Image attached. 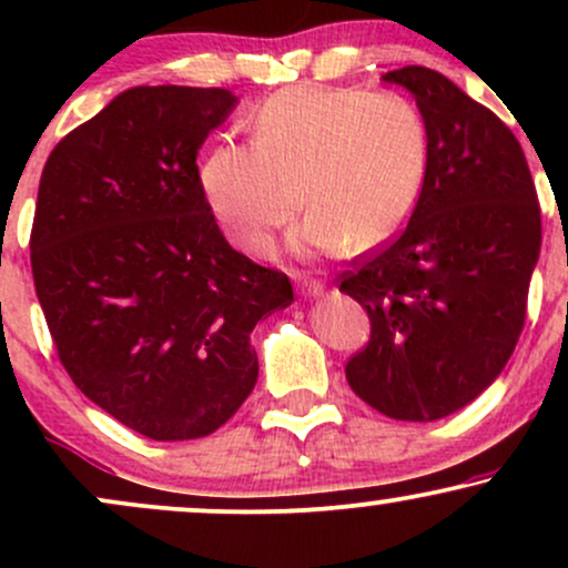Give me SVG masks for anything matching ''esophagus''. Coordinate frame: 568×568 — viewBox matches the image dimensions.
Returning <instances> with one entry per match:
<instances>
[{"label":"esophagus","mask_w":568,"mask_h":568,"mask_svg":"<svg viewBox=\"0 0 568 568\" xmlns=\"http://www.w3.org/2000/svg\"><path fill=\"white\" fill-rule=\"evenodd\" d=\"M296 288H298V293H302V296H306V298H317V296H323L325 285L321 283V280H312V277H298Z\"/></svg>","instance_id":"34e87169"}]
</instances>
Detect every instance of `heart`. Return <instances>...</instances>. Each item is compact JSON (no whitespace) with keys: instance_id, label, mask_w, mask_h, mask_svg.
Segmentation results:
<instances>
[{"instance_id":"heart-1","label":"heart","mask_w":568,"mask_h":568,"mask_svg":"<svg viewBox=\"0 0 568 568\" xmlns=\"http://www.w3.org/2000/svg\"><path fill=\"white\" fill-rule=\"evenodd\" d=\"M251 133L253 146L221 143L200 168L213 216L243 251H266L302 202L293 251H379L425 189L429 135L406 95L291 88L253 114Z\"/></svg>"}]
</instances>
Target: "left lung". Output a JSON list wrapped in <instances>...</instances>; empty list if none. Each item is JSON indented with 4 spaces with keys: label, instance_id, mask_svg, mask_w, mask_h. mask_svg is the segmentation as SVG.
<instances>
[{
    "label": "left lung",
    "instance_id": "left-lung-1",
    "mask_svg": "<svg viewBox=\"0 0 568 568\" xmlns=\"http://www.w3.org/2000/svg\"><path fill=\"white\" fill-rule=\"evenodd\" d=\"M382 80L414 95L429 168L406 230L342 275L338 291L371 321L347 382L389 419L435 422L473 403L510 361L542 219L524 149L497 114L433 69Z\"/></svg>",
    "mask_w": 568,
    "mask_h": 568
}]
</instances>
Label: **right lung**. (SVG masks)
Here are the masks:
<instances>
[{"label": "right lung", "instance_id": "right-lung-1", "mask_svg": "<svg viewBox=\"0 0 568 568\" xmlns=\"http://www.w3.org/2000/svg\"><path fill=\"white\" fill-rule=\"evenodd\" d=\"M237 95L130 88L63 139L39 181L31 272L58 357L152 440L216 433L258 379L251 334L291 280L221 234L197 152Z\"/></svg>", "mask_w": 568, "mask_h": 568}]
</instances>
